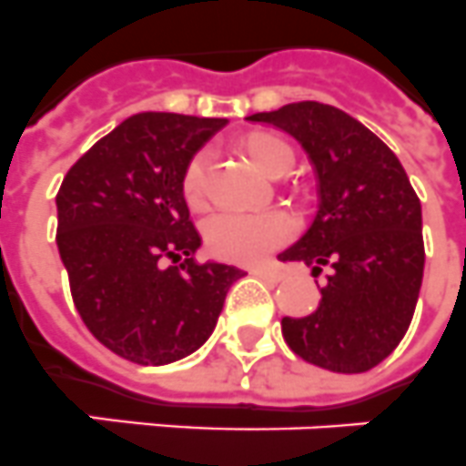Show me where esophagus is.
Wrapping results in <instances>:
<instances>
[{
  "instance_id": "1",
  "label": "esophagus",
  "mask_w": 466,
  "mask_h": 466,
  "mask_svg": "<svg viewBox=\"0 0 466 466\" xmlns=\"http://www.w3.org/2000/svg\"><path fill=\"white\" fill-rule=\"evenodd\" d=\"M253 275L263 277L268 281H281L287 277V272L279 265H260V268H253Z\"/></svg>"
}]
</instances>
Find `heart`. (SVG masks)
Segmentation results:
<instances>
[{"label":"heart","mask_w":466,"mask_h":466,"mask_svg":"<svg viewBox=\"0 0 466 466\" xmlns=\"http://www.w3.org/2000/svg\"><path fill=\"white\" fill-rule=\"evenodd\" d=\"M246 151L272 177L287 175L296 166V151L275 135H253ZM215 156L210 148H198L187 160L179 189L189 208L203 210L210 203ZM203 237L210 253L232 263H256L296 237V220L281 208L268 210H220L203 225Z\"/></svg>","instance_id":"1"}]
</instances>
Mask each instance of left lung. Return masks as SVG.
I'll return each mask as SVG.
<instances>
[{
  "label": "left lung",
  "instance_id": "left-lung-1",
  "mask_svg": "<svg viewBox=\"0 0 466 466\" xmlns=\"http://www.w3.org/2000/svg\"><path fill=\"white\" fill-rule=\"evenodd\" d=\"M246 120L296 137L318 170L315 222L281 260L306 263L327 287L308 318L281 319L284 341L329 372H367L412 322L424 275L420 197L396 154L341 108L299 101Z\"/></svg>",
  "mask_w": 466,
  "mask_h": 466
}]
</instances>
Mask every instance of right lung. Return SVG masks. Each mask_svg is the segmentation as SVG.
Wrapping results in <instances>:
<instances>
[{"instance_id": "right-lung-1", "label": "right lung", "mask_w": 466, "mask_h": 466, "mask_svg": "<svg viewBox=\"0 0 466 466\" xmlns=\"http://www.w3.org/2000/svg\"><path fill=\"white\" fill-rule=\"evenodd\" d=\"M225 118L137 113L80 156L56 194L70 296L101 346L167 365L206 343L237 268L198 263L179 179Z\"/></svg>"}]
</instances>
